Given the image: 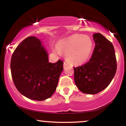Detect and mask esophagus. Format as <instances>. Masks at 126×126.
Returning a JSON list of instances; mask_svg holds the SVG:
<instances>
[{
    "instance_id": "esophagus-1",
    "label": "esophagus",
    "mask_w": 126,
    "mask_h": 126,
    "mask_svg": "<svg viewBox=\"0 0 126 126\" xmlns=\"http://www.w3.org/2000/svg\"><path fill=\"white\" fill-rule=\"evenodd\" d=\"M68 65H69V63H68L67 62H64V64H63V67H64V69H65V68L67 67Z\"/></svg>"
}]
</instances>
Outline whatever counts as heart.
Instances as JSON below:
<instances>
[{
    "mask_svg": "<svg viewBox=\"0 0 126 126\" xmlns=\"http://www.w3.org/2000/svg\"><path fill=\"white\" fill-rule=\"evenodd\" d=\"M92 47L93 43L89 37L75 34L59 42L54 51L59 54L64 52L68 60L73 64H82L89 58Z\"/></svg>",
    "mask_w": 126,
    "mask_h": 126,
    "instance_id": "heart-1",
    "label": "heart"
}]
</instances>
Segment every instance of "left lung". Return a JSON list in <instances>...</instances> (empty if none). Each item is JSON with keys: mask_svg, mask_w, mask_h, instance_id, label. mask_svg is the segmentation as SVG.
<instances>
[{"mask_svg": "<svg viewBox=\"0 0 126 126\" xmlns=\"http://www.w3.org/2000/svg\"><path fill=\"white\" fill-rule=\"evenodd\" d=\"M95 46L89 62L74 67L75 84L81 92L96 94L111 83L117 70L113 45L100 33L93 34Z\"/></svg>", "mask_w": 126, "mask_h": 126, "instance_id": "obj_1", "label": "left lung"}]
</instances>
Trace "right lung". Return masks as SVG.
I'll use <instances>...</instances> for the list:
<instances>
[{"mask_svg": "<svg viewBox=\"0 0 126 126\" xmlns=\"http://www.w3.org/2000/svg\"><path fill=\"white\" fill-rule=\"evenodd\" d=\"M63 62L49 63L48 54L41 40L27 37L13 53L11 70L13 81L19 92L29 99L43 101L56 91Z\"/></svg>", "mask_w": 126, "mask_h": 126, "instance_id": "add662e5", "label": "right lung"}]
</instances>
